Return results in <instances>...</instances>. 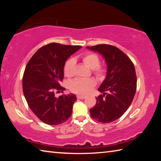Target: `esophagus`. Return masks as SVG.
<instances>
[{"label": "esophagus", "instance_id": "esophagus-1", "mask_svg": "<svg viewBox=\"0 0 161 161\" xmlns=\"http://www.w3.org/2000/svg\"><path fill=\"white\" fill-rule=\"evenodd\" d=\"M77 99H85L86 97L80 96V95H78V96H77Z\"/></svg>", "mask_w": 161, "mask_h": 161}]
</instances>
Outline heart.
<instances>
[{"instance_id":"1","label":"heart","mask_w":161,"mask_h":161,"mask_svg":"<svg viewBox=\"0 0 161 161\" xmlns=\"http://www.w3.org/2000/svg\"><path fill=\"white\" fill-rule=\"evenodd\" d=\"M84 64L92 69L93 74L97 78L103 79L107 74V68L100 64L99 56L95 53H87L81 57ZM75 61L73 58H69L64 65V75L65 77H70L74 75ZM96 85V82L92 79L76 78L69 82V88L73 93L79 95H86L92 91Z\"/></svg>"}]
</instances>
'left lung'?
I'll use <instances>...</instances> for the list:
<instances>
[{
	"label": "left lung",
	"mask_w": 161,
	"mask_h": 161,
	"mask_svg": "<svg viewBox=\"0 0 161 161\" xmlns=\"http://www.w3.org/2000/svg\"><path fill=\"white\" fill-rule=\"evenodd\" d=\"M86 47L102 54L107 64V77L98 89L103 94L96 97L91 116L101 123H111L126 112L134 98L137 85L134 64L115 46L101 44Z\"/></svg>",
	"instance_id": "obj_1"
}]
</instances>
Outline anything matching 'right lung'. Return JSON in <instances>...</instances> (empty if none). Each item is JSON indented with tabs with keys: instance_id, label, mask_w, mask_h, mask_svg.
Wrapping results in <instances>:
<instances>
[{
	"instance_id": "obj_1",
	"label": "right lung",
	"mask_w": 161,
	"mask_h": 161,
	"mask_svg": "<svg viewBox=\"0 0 161 161\" xmlns=\"http://www.w3.org/2000/svg\"><path fill=\"white\" fill-rule=\"evenodd\" d=\"M81 47L50 43L40 47L27 64L23 77V91L28 107L40 121L49 125L64 123L72 115L77 100L74 94L63 92L60 83L65 62Z\"/></svg>"
}]
</instances>
